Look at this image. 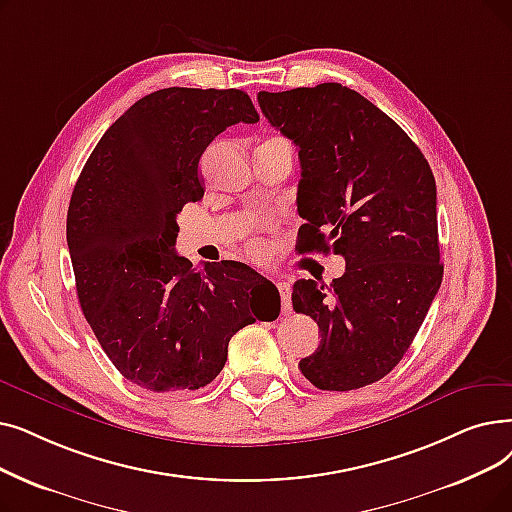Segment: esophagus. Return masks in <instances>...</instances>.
Here are the masks:
<instances>
[{
    "label": "esophagus",
    "instance_id": "obj_1",
    "mask_svg": "<svg viewBox=\"0 0 512 512\" xmlns=\"http://www.w3.org/2000/svg\"><path fill=\"white\" fill-rule=\"evenodd\" d=\"M276 286H278L280 297H282V307H284V311H288L291 309V284H288L286 280H278Z\"/></svg>",
    "mask_w": 512,
    "mask_h": 512
}]
</instances>
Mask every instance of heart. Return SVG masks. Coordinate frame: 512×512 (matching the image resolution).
I'll return each mask as SVG.
<instances>
[{"label": "heart", "instance_id": "1", "mask_svg": "<svg viewBox=\"0 0 512 512\" xmlns=\"http://www.w3.org/2000/svg\"><path fill=\"white\" fill-rule=\"evenodd\" d=\"M272 140H280V138H272ZM251 253H253L255 257H263V255H265V244L259 242V240H253V242H251Z\"/></svg>", "mask_w": 512, "mask_h": 512}]
</instances>
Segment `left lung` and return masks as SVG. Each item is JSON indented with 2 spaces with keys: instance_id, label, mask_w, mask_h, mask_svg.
Segmentation results:
<instances>
[{
  "instance_id": "8db88e82",
  "label": "left lung",
  "mask_w": 512,
  "mask_h": 512,
  "mask_svg": "<svg viewBox=\"0 0 512 512\" xmlns=\"http://www.w3.org/2000/svg\"><path fill=\"white\" fill-rule=\"evenodd\" d=\"M261 113L299 150V253H335L345 274L297 280L293 307L322 341L299 362L324 391L387 376L439 291L437 190L425 154L381 108L341 83L259 92Z\"/></svg>"
}]
</instances>
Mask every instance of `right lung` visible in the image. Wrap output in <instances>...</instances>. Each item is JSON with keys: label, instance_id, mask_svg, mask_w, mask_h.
<instances>
[{"label": "right lung", "instance_id": "obj_1", "mask_svg": "<svg viewBox=\"0 0 512 512\" xmlns=\"http://www.w3.org/2000/svg\"><path fill=\"white\" fill-rule=\"evenodd\" d=\"M257 121L242 90L152 92L106 129L75 184L66 242L83 316L146 391L209 385L236 332L280 314L278 288L247 263L196 270L175 253L177 213L205 194L203 152L230 125Z\"/></svg>", "mask_w": 512, "mask_h": 512}]
</instances>
